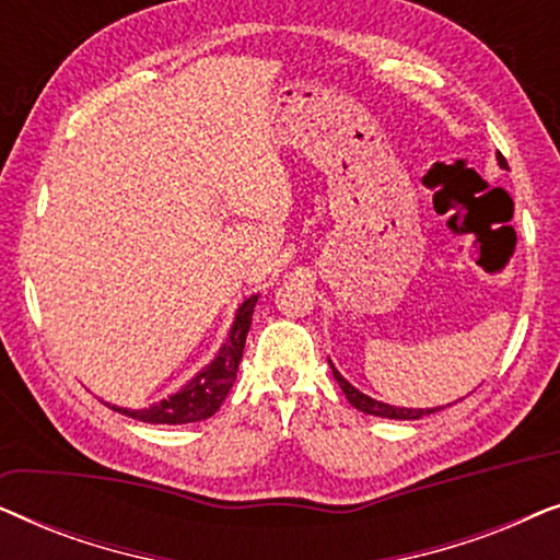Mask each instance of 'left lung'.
<instances>
[{"instance_id": "8db88e82", "label": "left lung", "mask_w": 560, "mask_h": 560, "mask_svg": "<svg viewBox=\"0 0 560 560\" xmlns=\"http://www.w3.org/2000/svg\"><path fill=\"white\" fill-rule=\"evenodd\" d=\"M500 165H504V158H500ZM331 370H334V377H336V382H339V387L343 389V395H347V400H349L351 405H354L357 410L366 412V416L395 418V420H418V418L428 416V412H435V410H441V408H435V410H412V408H395V405L377 402V400H372V397H366L364 393H359L357 387H351L349 382L343 380L339 372H336V366H334V364H331Z\"/></svg>"}]
</instances>
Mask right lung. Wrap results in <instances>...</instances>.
<instances>
[{"mask_svg": "<svg viewBox=\"0 0 560 560\" xmlns=\"http://www.w3.org/2000/svg\"><path fill=\"white\" fill-rule=\"evenodd\" d=\"M257 298L242 303V308L236 311V320L229 331V339L221 347L219 357L213 362L196 374L180 393H175L167 400L152 405L148 410H125V408H112L125 412V416L142 420V423H196V420L211 418L219 410V405L224 402V397L232 389L236 380V370H240L242 354H244V341H247V331L252 326V313H255Z\"/></svg>", "mask_w": 560, "mask_h": 560, "instance_id": "add662e5", "label": "right lung"}]
</instances>
